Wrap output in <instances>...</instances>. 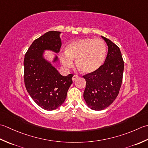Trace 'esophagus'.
Here are the masks:
<instances>
[{
    "mask_svg": "<svg viewBox=\"0 0 148 148\" xmlns=\"http://www.w3.org/2000/svg\"><path fill=\"white\" fill-rule=\"evenodd\" d=\"M78 78V75H74L73 76V77H72V80H73V81H75V80H76L77 78Z\"/></svg>",
    "mask_w": 148,
    "mask_h": 148,
    "instance_id": "obj_1",
    "label": "esophagus"
}]
</instances>
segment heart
I'll use <instances>...</instances> for the list:
<instances>
[{
	"instance_id": "1",
	"label": "heart",
	"mask_w": 148,
	"mask_h": 148,
	"mask_svg": "<svg viewBox=\"0 0 148 148\" xmlns=\"http://www.w3.org/2000/svg\"><path fill=\"white\" fill-rule=\"evenodd\" d=\"M107 56V46L99 38H82L69 43L65 53L60 55V61L66 69L73 66L76 59L77 68L84 73L97 71L103 64Z\"/></svg>"
}]
</instances>
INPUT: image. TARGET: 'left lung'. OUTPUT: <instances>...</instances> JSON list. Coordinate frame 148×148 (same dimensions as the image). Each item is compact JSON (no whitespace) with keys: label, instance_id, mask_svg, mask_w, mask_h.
<instances>
[{"label":"left lung","instance_id":"left-lung-1","mask_svg":"<svg viewBox=\"0 0 148 148\" xmlns=\"http://www.w3.org/2000/svg\"><path fill=\"white\" fill-rule=\"evenodd\" d=\"M108 46L104 64L93 73L83 77L86 81L84 98L89 108L101 110L113 103L119 94L123 80L124 61L119 48L101 36Z\"/></svg>","mask_w":148,"mask_h":148}]
</instances>
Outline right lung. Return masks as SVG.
<instances>
[{"instance_id": "1", "label": "right lung", "mask_w": 148, "mask_h": 148, "mask_svg": "<svg viewBox=\"0 0 148 148\" xmlns=\"http://www.w3.org/2000/svg\"><path fill=\"white\" fill-rule=\"evenodd\" d=\"M61 32L49 31L36 39L25 55L24 83L35 103L47 110L56 109L64 103L73 74L63 77L43 58L45 50L58 53L61 47ZM57 61L56 56L53 62Z\"/></svg>"}]
</instances>
